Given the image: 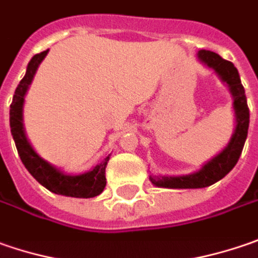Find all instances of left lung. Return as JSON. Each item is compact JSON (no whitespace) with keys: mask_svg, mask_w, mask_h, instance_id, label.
<instances>
[{"mask_svg":"<svg viewBox=\"0 0 258 258\" xmlns=\"http://www.w3.org/2000/svg\"><path fill=\"white\" fill-rule=\"evenodd\" d=\"M198 57L202 62L212 68L221 76L224 82H227L231 89V94L234 96V109L237 115V127L235 133L231 139L230 144L225 150L219 153L217 157H214L209 163H207L199 172L186 176H150L153 185L160 187H170V189H198V187H207L214 185L215 182L221 180L225 174L232 170V167L237 164L241 156V151L244 147V143L248 133L250 124V109L247 105V98L244 92V86L241 84L240 75L237 68L228 60H224L219 54L209 50H201L198 53Z\"/></svg>","mask_w":258,"mask_h":258,"instance_id":"1","label":"left lung"}]
</instances>
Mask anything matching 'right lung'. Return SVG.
Here are the masks:
<instances>
[{
    "label": "right lung",
    "instance_id": "obj_1",
    "mask_svg": "<svg viewBox=\"0 0 258 258\" xmlns=\"http://www.w3.org/2000/svg\"><path fill=\"white\" fill-rule=\"evenodd\" d=\"M47 51H41L39 54L33 56L27 66V72L24 78L20 81L17 89L13 96V102L10 105V127H11V134L16 141L18 156L21 159L23 164L26 166L30 174L43 185L46 189H49L53 194L64 196H72V198H94L99 195L104 187L107 185L105 179V167H107L108 159L98 166L94 167V170L88 173L79 174V176H69L63 174L62 172L56 170L51 167L47 162L40 159L36 154V151L31 149L28 144L27 137L24 134L23 128V102H24V95L27 92L28 85L31 84L33 76L39 68L40 62L44 59Z\"/></svg>",
    "mask_w": 258,
    "mask_h": 258
}]
</instances>
